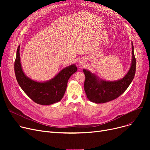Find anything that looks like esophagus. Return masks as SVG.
Listing matches in <instances>:
<instances>
[{"instance_id": "esophagus-1", "label": "esophagus", "mask_w": 150, "mask_h": 150, "mask_svg": "<svg viewBox=\"0 0 150 150\" xmlns=\"http://www.w3.org/2000/svg\"><path fill=\"white\" fill-rule=\"evenodd\" d=\"M85 62H86V59H85L84 58H81V59L79 60V64H80V65H81V66H83V65L85 64Z\"/></svg>"}]
</instances>
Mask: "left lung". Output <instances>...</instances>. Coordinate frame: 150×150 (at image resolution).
Segmentation results:
<instances>
[{
    "instance_id": "obj_1",
    "label": "left lung",
    "mask_w": 150,
    "mask_h": 150,
    "mask_svg": "<svg viewBox=\"0 0 150 150\" xmlns=\"http://www.w3.org/2000/svg\"><path fill=\"white\" fill-rule=\"evenodd\" d=\"M132 59L131 66L123 79L116 81L99 80L89 71L83 69L85 75L84 91L88 99L96 103H103L119 97L127 90L132 82L136 73V61L132 42Z\"/></svg>"
}]
</instances>
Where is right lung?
I'll return each mask as SVG.
<instances>
[{
  "mask_svg": "<svg viewBox=\"0 0 150 150\" xmlns=\"http://www.w3.org/2000/svg\"><path fill=\"white\" fill-rule=\"evenodd\" d=\"M20 46L18 47L14 61L16 78L22 89L35 103L49 105L59 101L64 95L67 81L70 76L76 72L75 65H71L62 69L52 80L44 83H38L30 79L23 72L20 62Z\"/></svg>",
  "mask_w": 150,
  "mask_h": 150,
  "instance_id": "obj_1",
  "label": "right lung"
}]
</instances>
